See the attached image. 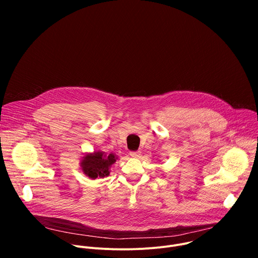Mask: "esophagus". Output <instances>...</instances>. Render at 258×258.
<instances>
[{
    "instance_id": "esophagus-1",
    "label": "esophagus",
    "mask_w": 258,
    "mask_h": 258,
    "mask_svg": "<svg viewBox=\"0 0 258 258\" xmlns=\"http://www.w3.org/2000/svg\"><path fill=\"white\" fill-rule=\"evenodd\" d=\"M130 155H131L132 157L137 158V157H139V156L141 155V152H140V151H131V152H130Z\"/></svg>"
}]
</instances>
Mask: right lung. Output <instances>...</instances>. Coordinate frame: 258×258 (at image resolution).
Wrapping results in <instances>:
<instances>
[{"instance_id":"1","label":"right lung","mask_w":258,"mask_h":258,"mask_svg":"<svg viewBox=\"0 0 258 258\" xmlns=\"http://www.w3.org/2000/svg\"><path fill=\"white\" fill-rule=\"evenodd\" d=\"M117 156L113 153L108 155L105 152H94L85 155L81 161V167L83 172L90 178L105 177L110 173V167L115 163Z\"/></svg>"}]
</instances>
